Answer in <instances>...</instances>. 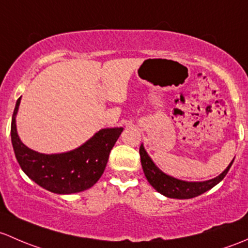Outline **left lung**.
<instances>
[{
  "label": "left lung",
  "instance_id": "8db88e82",
  "mask_svg": "<svg viewBox=\"0 0 248 248\" xmlns=\"http://www.w3.org/2000/svg\"><path fill=\"white\" fill-rule=\"evenodd\" d=\"M140 155H141V163L143 167V172H144L145 178L149 181L150 185L160 192L161 195L166 196L170 198H177V200H188V198L197 197V196L202 195V193L206 192L208 190L213 188L214 186L217 184L226 177L228 173L229 168H231L232 163L228 167L224 170L223 173L218 175V177L214 178V179L208 181H202V183H188V181H183L175 178L166 175L162 173L154 162L152 161L149 156H148L147 152L144 150L143 145L141 144L140 147Z\"/></svg>",
  "mask_w": 248,
  "mask_h": 248
}]
</instances>
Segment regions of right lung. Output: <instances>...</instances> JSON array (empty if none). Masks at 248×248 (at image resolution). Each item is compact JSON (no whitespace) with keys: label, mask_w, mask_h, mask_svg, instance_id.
I'll return each instance as SVG.
<instances>
[{"label":"right lung","mask_w":248,"mask_h":248,"mask_svg":"<svg viewBox=\"0 0 248 248\" xmlns=\"http://www.w3.org/2000/svg\"><path fill=\"white\" fill-rule=\"evenodd\" d=\"M20 98L12 117L10 136L15 157L27 177L45 190L60 195L85 191L96 183L105 170L109 153L123 127L103 129L78 149L63 154L45 155L30 149L20 141L15 116Z\"/></svg>","instance_id":"obj_1"}]
</instances>
